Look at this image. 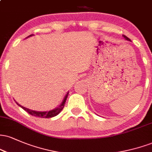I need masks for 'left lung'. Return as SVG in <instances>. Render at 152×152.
Returning a JSON list of instances; mask_svg holds the SVG:
<instances>
[{
	"label": "left lung",
	"mask_w": 152,
	"mask_h": 152,
	"mask_svg": "<svg viewBox=\"0 0 152 152\" xmlns=\"http://www.w3.org/2000/svg\"><path fill=\"white\" fill-rule=\"evenodd\" d=\"M123 37L125 39H126V40H127V41H131V40L129 39V38L128 37H126V36H124V35H123Z\"/></svg>",
	"instance_id": "8db88e82"
}]
</instances>
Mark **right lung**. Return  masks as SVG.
<instances>
[{
    "label": "right lung",
    "mask_w": 152,
    "mask_h": 152,
    "mask_svg": "<svg viewBox=\"0 0 152 152\" xmlns=\"http://www.w3.org/2000/svg\"><path fill=\"white\" fill-rule=\"evenodd\" d=\"M32 36L33 34L30 35V36H28L27 38L30 37V36ZM68 95H69V91H68L67 94H66V96H64V99H63L61 104L58 107H56V109H52L48 111H34V110H31L28 109V108H26L24 107V106L20 105V104H19L18 103H17L16 102H16V104H18L20 107H21L23 109L25 110L26 112H28V114L32 115V116H36V117H40V118H51V117H53V116H57V115H58L59 113L62 111V109H64V105H65V102H66V99H67L68 97Z\"/></svg>",
    "instance_id": "add662e5"
}]
</instances>
